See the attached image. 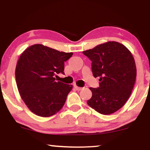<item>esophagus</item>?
Wrapping results in <instances>:
<instances>
[{"instance_id":"1","label":"esophagus","mask_w":150,"mask_h":150,"mask_svg":"<svg viewBox=\"0 0 150 150\" xmlns=\"http://www.w3.org/2000/svg\"><path fill=\"white\" fill-rule=\"evenodd\" d=\"M74 88L76 90H78V91H81V90L82 89V87H78L77 85H74Z\"/></svg>"}]
</instances>
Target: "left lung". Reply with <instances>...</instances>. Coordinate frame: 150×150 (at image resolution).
<instances>
[{
    "label": "left lung",
    "mask_w": 150,
    "mask_h": 150,
    "mask_svg": "<svg viewBox=\"0 0 150 150\" xmlns=\"http://www.w3.org/2000/svg\"><path fill=\"white\" fill-rule=\"evenodd\" d=\"M83 53L92 61L93 76L100 77V87H90V107L102 115L117 111L126 104L134 87L137 67L132 53L124 45L108 42Z\"/></svg>",
    "instance_id": "1"
}]
</instances>
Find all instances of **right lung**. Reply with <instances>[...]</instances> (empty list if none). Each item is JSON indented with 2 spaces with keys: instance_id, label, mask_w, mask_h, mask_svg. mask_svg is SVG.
Listing matches in <instances>:
<instances>
[{
  "instance_id": "1",
  "label": "right lung",
  "mask_w": 150,
  "mask_h": 150,
  "mask_svg": "<svg viewBox=\"0 0 150 150\" xmlns=\"http://www.w3.org/2000/svg\"><path fill=\"white\" fill-rule=\"evenodd\" d=\"M72 52L35 44L20 55L16 67V81L20 97L30 111L40 117L52 116L64 105L71 85L55 81L64 74V62Z\"/></svg>"
}]
</instances>
